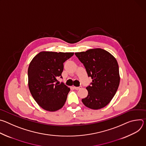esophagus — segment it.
Wrapping results in <instances>:
<instances>
[{
    "mask_svg": "<svg viewBox=\"0 0 146 146\" xmlns=\"http://www.w3.org/2000/svg\"><path fill=\"white\" fill-rule=\"evenodd\" d=\"M74 88L75 89V90H79V89H80L81 88V87H74Z\"/></svg>",
    "mask_w": 146,
    "mask_h": 146,
    "instance_id": "esophagus-1",
    "label": "esophagus"
}]
</instances>
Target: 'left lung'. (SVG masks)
<instances>
[{
	"label": "left lung",
	"mask_w": 146,
	"mask_h": 146,
	"mask_svg": "<svg viewBox=\"0 0 146 146\" xmlns=\"http://www.w3.org/2000/svg\"><path fill=\"white\" fill-rule=\"evenodd\" d=\"M92 82L86 89L88 96L82 102L88 108L98 110L105 107L115 95L119 84V68L115 58L101 48L76 52Z\"/></svg>",
	"instance_id": "left-lung-1"
}]
</instances>
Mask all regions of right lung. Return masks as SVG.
<instances>
[{"instance_id":"obj_1","label":"right lung","mask_w":146,"mask_h":146,"mask_svg":"<svg viewBox=\"0 0 146 146\" xmlns=\"http://www.w3.org/2000/svg\"><path fill=\"white\" fill-rule=\"evenodd\" d=\"M73 52H40L29 64L28 76L30 92L38 105L43 109L55 111L65 105L70 91L64 82L58 84V78H62L64 63Z\"/></svg>"}]
</instances>
